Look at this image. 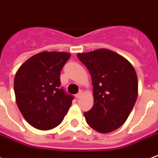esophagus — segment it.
Listing matches in <instances>:
<instances>
[{
    "label": "esophagus",
    "instance_id": "obj_1",
    "mask_svg": "<svg viewBox=\"0 0 158 158\" xmlns=\"http://www.w3.org/2000/svg\"><path fill=\"white\" fill-rule=\"evenodd\" d=\"M81 96H82V92H81V91H80V92L78 93V94H77L75 95V98H80V97H81Z\"/></svg>",
    "mask_w": 158,
    "mask_h": 158
}]
</instances>
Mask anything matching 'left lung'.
I'll return each mask as SVG.
<instances>
[{
    "label": "left lung",
    "mask_w": 158,
    "mask_h": 158,
    "mask_svg": "<svg viewBox=\"0 0 158 158\" xmlns=\"http://www.w3.org/2000/svg\"><path fill=\"white\" fill-rule=\"evenodd\" d=\"M77 56L89 71L94 86V106L84 113L86 122L102 133L118 129L127 120L138 98L135 69L125 58L107 49L79 53Z\"/></svg>",
    "instance_id": "1"
}]
</instances>
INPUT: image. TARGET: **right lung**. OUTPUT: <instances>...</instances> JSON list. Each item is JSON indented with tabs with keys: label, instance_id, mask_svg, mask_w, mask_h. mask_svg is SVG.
<instances>
[{
	"label": "right lung",
	"instance_id": "1",
	"mask_svg": "<svg viewBox=\"0 0 158 158\" xmlns=\"http://www.w3.org/2000/svg\"><path fill=\"white\" fill-rule=\"evenodd\" d=\"M70 56L44 51L26 60L16 72L14 91L18 108L37 129L57 127L70 108L74 97L60 87V71Z\"/></svg>",
	"mask_w": 158,
	"mask_h": 158
}]
</instances>
